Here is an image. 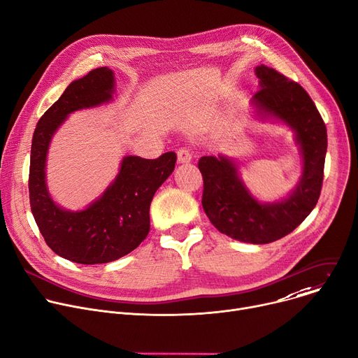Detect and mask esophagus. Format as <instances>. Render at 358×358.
<instances>
[{"label":"esophagus","instance_id":"obj_1","mask_svg":"<svg viewBox=\"0 0 358 358\" xmlns=\"http://www.w3.org/2000/svg\"><path fill=\"white\" fill-rule=\"evenodd\" d=\"M177 158L180 164H188L193 159V151L189 148H180L177 152Z\"/></svg>","mask_w":358,"mask_h":358}]
</instances>
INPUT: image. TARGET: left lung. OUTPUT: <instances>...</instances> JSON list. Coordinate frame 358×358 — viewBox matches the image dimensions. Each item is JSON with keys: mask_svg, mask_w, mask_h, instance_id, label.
I'll return each mask as SVG.
<instances>
[{"mask_svg": "<svg viewBox=\"0 0 358 358\" xmlns=\"http://www.w3.org/2000/svg\"><path fill=\"white\" fill-rule=\"evenodd\" d=\"M260 89L252 105L259 119H276L289 127L302 155V176L279 201L256 200L239 176L237 164L224 155L201 157L204 188L201 204L220 233L234 241L265 245L296 229L318 203L327 154V128L305 89L272 67L255 69Z\"/></svg>", "mask_w": 358, "mask_h": 358, "instance_id": "obj_1", "label": "left lung"}]
</instances>
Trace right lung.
Segmentation results:
<instances>
[{"instance_id":"obj_1","label":"right lung","mask_w":358,"mask_h":358,"mask_svg":"<svg viewBox=\"0 0 358 358\" xmlns=\"http://www.w3.org/2000/svg\"><path fill=\"white\" fill-rule=\"evenodd\" d=\"M113 92L115 76L108 67L73 80L40 117L31 142L29 192L34 220L47 246L82 265L108 264L141 245L150 231L152 197L177 161L176 152L157 159L127 155L115 180L86 208L71 211L53 201L45 184V161L55 132L69 113L108 103Z\"/></svg>"}]
</instances>
